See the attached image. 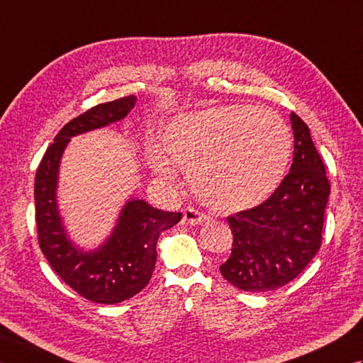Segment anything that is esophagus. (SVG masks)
<instances>
[{
	"label": "esophagus",
	"mask_w": 363,
	"mask_h": 363,
	"mask_svg": "<svg viewBox=\"0 0 363 363\" xmlns=\"http://www.w3.org/2000/svg\"><path fill=\"white\" fill-rule=\"evenodd\" d=\"M206 220H208V216L197 211V209L191 208V206L184 209L183 223H186V225H200V223H203Z\"/></svg>",
	"instance_id": "obj_1"
}]
</instances>
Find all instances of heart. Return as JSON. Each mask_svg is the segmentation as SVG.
I'll use <instances>...</instances> for the list:
<instances>
[{"label": "heart", "mask_w": 363, "mask_h": 363, "mask_svg": "<svg viewBox=\"0 0 363 363\" xmlns=\"http://www.w3.org/2000/svg\"><path fill=\"white\" fill-rule=\"evenodd\" d=\"M163 149L149 163L163 177L179 166L203 203L222 213L252 208L283 182L292 157V133L272 110L220 106L182 115L167 124Z\"/></svg>", "instance_id": "1"}]
</instances>
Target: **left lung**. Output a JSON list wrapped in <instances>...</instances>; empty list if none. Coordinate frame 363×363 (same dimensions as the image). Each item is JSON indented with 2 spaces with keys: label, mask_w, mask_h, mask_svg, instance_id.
<instances>
[{
  "label": "left lung",
  "mask_w": 363,
  "mask_h": 363,
  "mask_svg": "<svg viewBox=\"0 0 363 363\" xmlns=\"http://www.w3.org/2000/svg\"><path fill=\"white\" fill-rule=\"evenodd\" d=\"M294 161L273 194L252 209L227 217L231 255L222 277L247 292H265L291 283L321 245L331 184L313 146L309 127L291 113Z\"/></svg>",
  "instance_id": "left-lung-1"
}]
</instances>
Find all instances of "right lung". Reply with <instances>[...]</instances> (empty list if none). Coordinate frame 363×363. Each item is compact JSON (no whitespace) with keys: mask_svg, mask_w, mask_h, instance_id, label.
Segmentation results:
<instances>
[{"mask_svg":"<svg viewBox=\"0 0 363 363\" xmlns=\"http://www.w3.org/2000/svg\"><path fill=\"white\" fill-rule=\"evenodd\" d=\"M135 102L133 94L125 96L99 104L69 121L48 147L35 174L40 248L62 281L93 303L115 304L140 294L155 269L158 236L182 220V213L161 211L141 199H130L121 209L111 235L88 252L72 242L63 227L57 183L60 160L69 140L124 119Z\"/></svg>","mask_w":363,"mask_h":363,"instance_id":"obj_1","label":"right lung"}]
</instances>
